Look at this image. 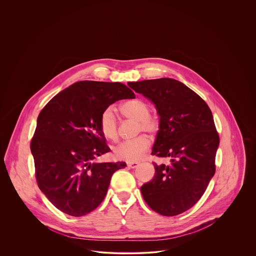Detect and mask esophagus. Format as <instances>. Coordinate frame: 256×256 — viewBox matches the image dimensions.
<instances>
[{"mask_svg": "<svg viewBox=\"0 0 256 256\" xmlns=\"http://www.w3.org/2000/svg\"><path fill=\"white\" fill-rule=\"evenodd\" d=\"M126 165H128V168L134 169V168H136V167L138 166V162H128V163H126Z\"/></svg>", "mask_w": 256, "mask_h": 256, "instance_id": "34e87169", "label": "esophagus"}]
</instances>
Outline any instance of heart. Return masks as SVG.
I'll return each instance as SVG.
<instances>
[{
    "instance_id": "b5f03b06",
    "label": "heart",
    "mask_w": 256,
    "mask_h": 256,
    "mask_svg": "<svg viewBox=\"0 0 256 256\" xmlns=\"http://www.w3.org/2000/svg\"><path fill=\"white\" fill-rule=\"evenodd\" d=\"M150 106L142 99H132L120 105V112L126 118L138 122V134L142 132L155 134L160 128V122L150 114ZM100 130L103 136L116 142L118 138V120L112 107L106 108L100 116ZM150 140L145 136H140L128 142H124L114 148V155L120 160L136 161L148 150Z\"/></svg>"
}]
</instances>
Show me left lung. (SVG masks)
<instances>
[{
	"mask_svg": "<svg viewBox=\"0 0 256 256\" xmlns=\"http://www.w3.org/2000/svg\"><path fill=\"white\" fill-rule=\"evenodd\" d=\"M151 100L160 116L152 155L169 157L157 165L154 178L140 188L148 206L163 216H176L192 208L205 192L215 174L219 134L213 114L194 90L172 78L128 82Z\"/></svg>",
	"mask_w": 256,
	"mask_h": 256,
	"instance_id": "obj_1",
	"label": "left lung"
}]
</instances>
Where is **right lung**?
<instances>
[{
	"label": "right lung",
	"mask_w": 256,
	"mask_h": 256,
	"mask_svg": "<svg viewBox=\"0 0 256 256\" xmlns=\"http://www.w3.org/2000/svg\"><path fill=\"white\" fill-rule=\"evenodd\" d=\"M134 97L120 82L82 80L58 93L41 110L30 143L35 176L62 212L80 217L96 209L113 174L126 166L94 159L111 150L100 130L102 112L118 100Z\"/></svg>",
	"instance_id": "1"
}]
</instances>
